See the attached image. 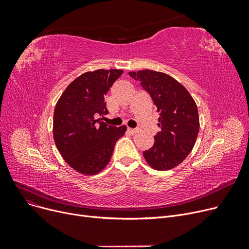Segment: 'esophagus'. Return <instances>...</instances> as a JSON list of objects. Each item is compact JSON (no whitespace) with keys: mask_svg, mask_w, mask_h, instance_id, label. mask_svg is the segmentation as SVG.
I'll return each mask as SVG.
<instances>
[{"mask_svg":"<svg viewBox=\"0 0 249 249\" xmlns=\"http://www.w3.org/2000/svg\"><path fill=\"white\" fill-rule=\"evenodd\" d=\"M128 132L131 134H135L137 132V129H133V128H128Z\"/></svg>","mask_w":249,"mask_h":249,"instance_id":"esophagus-1","label":"esophagus"}]
</instances>
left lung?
Listing matches in <instances>:
<instances>
[{
  "label": "left lung",
  "instance_id": "8db88e82",
  "mask_svg": "<svg viewBox=\"0 0 249 249\" xmlns=\"http://www.w3.org/2000/svg\"><path fill=\"white\" fill-rule=\"evenodd\" d=\"M128 73L150 95L160 115L158 125L161 130L143 156L154 169H172L184 161L197 140L200 129L197 104L184 86L164 72L144 70Z\"/></svg>",
  "mask_w": 249,
  "mask_h": 249
}]
</instances>
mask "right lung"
<instances>
[{
  "label": "right lung",
  "mask_w": 249,
  "mask_h": 249,
  "mask_svg": "<svg viewBox=\"0 0 249 249\" xmlns=\"http://www.w3.org/2000/svg\"><path fill=\"white\" fill-rule=\"evenodd\" d=\"M123 70H97L77 76L64 89L53 114V138L67 163L83 175H97L109 163L125 125L102 122L108 113L105 96Z\"/></svg>",
  "instance_id": "obj_1"
}]
</instances>
